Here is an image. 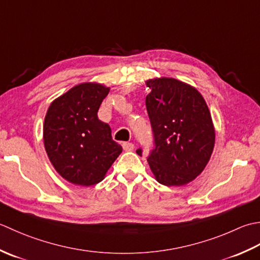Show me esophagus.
I'll use <instances>...</instances> for the list:
<instances>
[{"label": "esophagus", "mask_w": 260, "mask_h": 260, "mask_svg": "<svg viewBox=\"0 0 260 260\" xmlns=\"http://www.w3.org/2000/svg\"><path fill=\"white\" fill-rule=\"evenodd\" d=\"M122 147H123L124 151H132V150H134V148H135V146H134V144H132V142H123Z\"/></svg>", "instance_id": "esophagus-1"}]
</instances>
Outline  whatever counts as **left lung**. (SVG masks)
Returning <instances> with one entry per match:
<instances>
[{"mask_svg": "<svg viewBox=\"0 0 260 260\" xmlns=\"http://www.w3.org/2000/svg\"><path fill=\"white\" fill-rule=\"evenodd\" d=\"M146 96L153 149L147 157L158 183L182 186L203 172L215 132L208 105L198 89L175 78L147 81ZM139 156L142 149L137 150Z\"/></svg>", "mask_w": 260, "mask_h": 260, "instance_id": "8db88e82", "label": "left lung"}]
</instances>
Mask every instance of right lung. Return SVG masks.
<instances>
[{
	"label": "right lung",
	"mask_w": 260,
	"mask_h": 260,
	"mask_svg": "<svg viewBox=\"0 0 260 260\" xmlns=\"http://www.w3.org/2000/svg\"><path fill=\"white\" fill-rule=\"evenodd\" d=\"M110 92L96 83L74 86L50 104L44 123L49 159L66 181L89 186L100 183L122 151L111 128L98 118Z\"/></svg>",
	"instance_id": "right-lung-1"
}]
</instances>
